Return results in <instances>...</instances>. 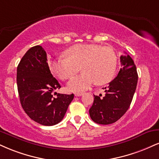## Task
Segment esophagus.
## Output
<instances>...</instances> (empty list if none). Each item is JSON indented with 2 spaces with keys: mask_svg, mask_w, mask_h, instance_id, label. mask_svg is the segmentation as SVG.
<instances>
[{
  "mask_svg": "<svg viewBox=\"0 0 159 159\" xmlns=\"http://www.w3.org/2000/svg\"><path fill=\"white\" fill-rule=\"evenodd\" d=\"M83 94H84L83 93H75V96H81V95H82Z\"/></svg>",
  "mask_w": 159,
  "mask_h": 159,
  "instance_id": "esophagus-1",
  "label": "esophagus"
}]
</instances>
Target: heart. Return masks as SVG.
<instances>
[{
    "mask_svg": "<svg viewBox=\"0 0 159 159\" xmlns=\"http://www.w3.org/2000/svg\"><path fill=\"white\" fill-rule=\"evenodd\" d=\"M66 57H58L49 64L51 71L62 80L71 78L81 70L79 75L67 84L70 91L79 92L96 83L107 84L113 78L117 66V55L110 47L98 44H76L65 51Z\"/></svg>",
    "mask_w": 159,
    "mask_h": 159,
    "instance_id": "1",
    "label": "heart"
}]
</instances>
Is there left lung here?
Here are the masks:
<instances>
[{
  "label": "left lung",
  "mask_w": 159,
  "mask_h": 159,
  "mask_svg": "<svg viewBox=\"0 0 159 159\" xmlns=\"http://www.w3.org/2000/svg\"><path fill=\"white\" fill-rule=\"evenodd\" d=\"M120 60V71L104 88V96L94 95L89 112L92 120L97 124L106 125L117 121L125 114L133 100L138 82L136 66L129 55H121Z\"/></svg>",
  "instance_id": "obj_1"
}]
</instances>
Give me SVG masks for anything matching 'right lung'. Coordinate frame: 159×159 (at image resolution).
<instances>
[{
  "label": "right lung",
  "instance_id": "obj_1",
  "mask_svg": "<svg viewBox=\"0 0 159 159\" xmlns=\"http://www.w3.org/2000/svg\"><path fill=\"white\" fill-rule=\"evenodd\" d=\"M17 85L20 104L31 119L44 126L62 121L74 95L52 93L61 85L52 75L47 53L35 46L25 53L17 68Z\"/></svg>",
  "mask_w": 159,
  "mask_h": 159
}]
</instances>
